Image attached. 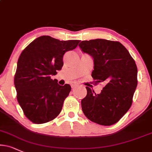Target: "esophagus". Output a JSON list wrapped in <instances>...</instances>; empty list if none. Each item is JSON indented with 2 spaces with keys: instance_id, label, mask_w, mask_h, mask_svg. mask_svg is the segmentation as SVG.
<instances>
[{
  "instance_id": "obj_1",
  "label": "esophagus",
  "mask_w": 152,
  "mask_h": 152,
  "mask_svg": "<svg viewBox=\"0 0 152 152\" xmlns=\"http://www.w3.org/2000/svg\"><path fill=\"white\" fill-rule=\"evenodd\" d=\"M71 85V87H72V89H73V88H75V87H76L77 85V84L75 83V82H72V83H71V85Z\"/></svg>"
}]
</instances>
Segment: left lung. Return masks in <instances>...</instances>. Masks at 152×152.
<instances>
[{"label":"left lung","instance_id":"left-lung-1","mask_svg":"<svg viewBox=\"0 0 152 152\" xmlns=\"http://www.w3.org/2000/svg\"><path fill=\"white\" fill-rule=\"evenodd\" d=\"M91 56L96 83L106 86L100 94L87 87V96L81 101L82 109L91 121L102 125L115 124L128 112L137 85V68L128 50L118 42L96 39L79 44Z\"/></svg>","mask_w":152,"mask_h":152}]
</instances>
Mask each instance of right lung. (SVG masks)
<instances>
[{
  "label": "right lung",
  "instance_id": "obj_1",
  "mask_svg": "<svg viewBox=\"0 0 152 152\" xmlns=\"http://www.w3.org/2000/svg\"><path fill=\"white\" fill-rule=\"evenodd\" d=\"M79 40L60 41L42 36L31 42L19 57L14 84L17 99L26 117L37 124L58 115L71 87L61 86L52 75L63 65L65 52L75 49Z\"/></svg>",
  "mask_w": 152,
  "mask_h": 152
}]
</instances>
